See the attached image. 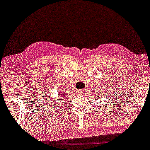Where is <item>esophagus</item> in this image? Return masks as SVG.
<instances>
[{"instance_id":"34e87169","label":"esophagus","mask_w":150,"mask_h":150,"mask_svg":"<svg viewBox=\"0 0 150 150\" xmlns=\"http://www.w3.org/2000/svg\"><path fill=\"white\" fill-rule=\"evenodd\" d=\"M84 91H84L83 89H81V90H79L78 93H79V95H81L82 96V95H83V94H84Z\"/></svg>"}]
</instances>
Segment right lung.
Here are the masks:
<instances>
[{
	"label": "right lung",
	"mask_w": 150,
	"mask_h": 150,
	"mask_svg": "<svg viewBox=\"0 0 150 150\" xmlns=\"http://www.w3.org/2000/svg\"><path fill=\"white\" fill-rule=\"evenodd\" d=\"M60 96H61V97H63V98H64V99H66V98H65V95H64V94L61 93Z\"/></svg>",
	"instance_id": "obj_1"
}]
</instances>
